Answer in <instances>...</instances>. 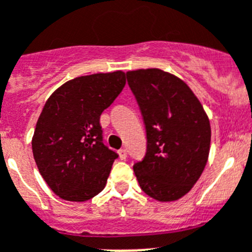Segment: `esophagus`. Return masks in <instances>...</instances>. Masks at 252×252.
<instances>
[{"mask_svg": "<svg viewBox=\"0 0 252 252\" xmlns=\"http://www.w3.org/2000/svg\"><path fill=\"white\" fill-rule=\"evenodd\" d=\"M118 156H120V158L121 159H126L127 158V151H126V149H121V151H118Z\"/></svg>", "mask_w": 252, "mask_h": 252, "instance_id": "obj_1", "label": "esophagus"}]
</instances>
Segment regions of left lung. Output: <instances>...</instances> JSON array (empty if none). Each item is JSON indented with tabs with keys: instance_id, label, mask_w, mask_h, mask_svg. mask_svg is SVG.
I'll return each instance as SVG.
<instances>
[{
	"instance_id": "left-lung-1",
	"label": "left lung",
	"mask_w": 252,
	"mask_h": 252,
	"mask_svg": "<svg viewBox=\"0 0 252 252\" xmlns=\"http://www.w3.org/2000/svg\"><path fill=\"white\" fill-rule=\"evenodd\" d=\"M126 76L147 131V153L134 165L135 176L156 201H178L193 188L209 159V117L179 77L158 68L128 70Z\"/></svg>"
}]
</instances>
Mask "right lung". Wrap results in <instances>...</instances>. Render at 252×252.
<instances>
[{
  "label": "right lung",
  "instance_id": "obj_1",
  "mask_svg": "<svg viewBox=\"0 0 252 252\" xmlns=\"http://www.w3.org/2000/svg\"><path fill=\"white\" fill-rule=\"evenodd\" d=\"M125 85L122 70L76 77L45 103L32 138L33 157L62 199L85 202L107 184L117 153L104 145L99 120Z\"/></svg>",
  "mask_w": 252,
  "mask_h": 252
}]
</instances>
